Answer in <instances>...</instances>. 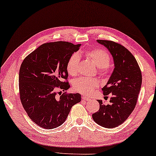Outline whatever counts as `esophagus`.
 <instances>
[{"mask_svg":"<svg viewBox=\"0 0 156 156\" xmlns=\"http://www.w3.org/2000/svg\"><path fill=\"white\" fill-rule=\"evenodd\" d=\"M81 98H82V100H85V101H88V100H90V98H87V97H86V96H84V95H83V96L81 97Z\"/></svg>","mask_w":156,"mask_h":156,"instance_id":"esophagus-1","label":"esophagus"}]
</instances>
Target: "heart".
<instances>
[{
	"instance_id": "1",
	"label": "heart",
	"mask_w": 156,
	"mask_h": 156,
	"mask_svg": "<svg viewBox=\"0 0 156 156\" xmlns=\"http://www.w3.org/2000/svg\"><path fill=\"white\" fill-rule=\"evenodd\" d=\"M86 55L94 62L100 74L106 73L107 66L110 63V56L106 51L100 49H90L86 51ZM80 55L74 53L69 58L67 63V70L72 76H76L80 73ZM99 86V81L95 79L80 77L75 81L73 88L75 90L81 94L88 95Z\"/></svg>"
}]
</instances>
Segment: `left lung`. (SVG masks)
<instances>
[{
  "label": "left lung",
  "mask_w": 156,
  "mask_h": 156,
  "mask_svg": "<svg viewBox=\"0 0 156 156\" xmlns=\"http://www.w3.org/2000/svg\"><path fill=\"white\" fill-rule=\"evenodd\" d=\"M97 42L112 54L114 69L102 88L104 95H112L109 104L105 105L102 100H98L100 109L92 117L98 125L113 128L123 123L135 109L142 86V73L135 58L126 47L109 40Z\"/></svg>",
  "instance_id": "left-lung-1"
}]
</instances>
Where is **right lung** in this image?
I'll list each match as a JSON object with an SVG mask.
<instances>
[{"label": "right lung", "instance_id": "right-lung-1", "mask_svg": "<svg viewBox=\"0 0 156 156\" xmlns=\"http://www.w3.org/2000/svg\"><path fill=\"white\" fill-rule=\"evenodd\" d=\"M80 46L62 41L45 43L28 55L21 65L19 86L21 104L29 118L41 128L53 129L61 126L72 107L81 101L80 93L61 94V90L70 88L66 81L68 76L67 63Z\"/></svg>", "mask_w": 156, "mask_h": 156}]
</instances>
